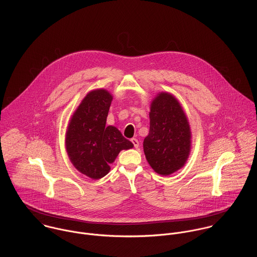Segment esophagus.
<instances>
[{"label": "esophagus", "instance_id": "obj_1", "mask_svg": "<svg viewBox=\"0 0 257 257\" xmlns=\"http://www.w3.org/2000/svg\"><path fill=\"white\" fill-rule=\"evenodd\" d=\"M131 142L133 143L134 147H136V148H138V147H140V143H139V141H138L137 139H132Z\"/></svg>", "mask_w": 257, "mask_h": 257}]
</instances>
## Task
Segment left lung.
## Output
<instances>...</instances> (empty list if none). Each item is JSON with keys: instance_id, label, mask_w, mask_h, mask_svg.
Returning a JSON list of instances; mask_svg holds the SVG:
<instances>
[{"instance_id": "obj_1", "label": "left lung", "mask_w": 257, "mask_h": 257, "mask_svg": "<svg viewBox=\"0 0 257 257\" xmlns=\"http://www.w3.org/2000/svg\"><path fill=\"white\" fill-rule=\"evenodd\" d=\"M149 134L144 150L149 165L160 175L179 170L191 147L188 119L178 101L168 93H160L151 103Z\"/></svg>"}]
</instances>
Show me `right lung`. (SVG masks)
Wrapping results in <instances>:
<instances>
[{
  "mask_svg": "<svg viewBox=\"0 0 257 257\" xmlns=\"http://www.w3.org/2000/svg\"><path fill=\"white\" fill-rule=\"evenodd\" d=\"M112 97L106 90L90 92L81 102L68 125L66 149L75 168L92 179L110 171L122 149L134 145L114 127L106 125Z\"/></svg>",
  "mask_w": 257,
  "mask_h": 257,
  "instance_id": "add662e5",
  "label": "right lung"
}]
</instances>
